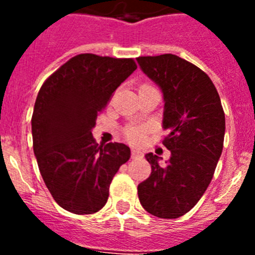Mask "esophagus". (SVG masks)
Instances as JSON below:
<instances>
[{
    "label": "esophagus",
    "instance_id": "esophagus-1",
    "mask_svg": "<svg viewBox=\"0 0 255 255\" xmlns=\"http://www.w3.org/2000/svg\"><path fill=\"white\" fill-rule=\"evenodd\" d=\"M141 155H143V153H141L140 150L132 148V149H131V157H132V158H138V157H141Z\"/></svg>",
    "mask_w": 255,
    "mask_h": 255
}]
</instances>
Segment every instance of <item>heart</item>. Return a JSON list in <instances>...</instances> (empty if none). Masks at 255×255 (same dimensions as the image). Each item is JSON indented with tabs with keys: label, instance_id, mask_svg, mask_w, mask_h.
<instances>
[{
	"label": "heart",
	"instance_id": "obj_1",
	"mask_svg": "<svg viewBox=\"0 0 255 255\" xmlns=\"http://www.w3.org/2000/svg\"><path fill=\"white\" fill-rule=\"evenodd\" d=\"M143 87H150L148 84L141 85ZM145 131H147V128H144V126H139V125H130L128 126L125 129V136L128 140L132 141V143H139L144 139V135H145Z\"/></svg>",
	"mask_w": 255,
	"mask_h": 255
}]
</instances>
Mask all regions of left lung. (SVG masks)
<instances>
[{"label": "left lung", "instance_id": "1", "mask_svg": "<svg viewBox=\"0 0 255 255\" xmlns=\"http://www.w3.org/2000/svg\"><path fill=\"white\" fill-rule=\"evenodd\" d=\"M143 73L161 88L164 111L162 144L171 152L166 166L148 153L152 172L138 185L143 208L159 218L188 213L208 188L222 153L225 112L204 71L176 55L138 57Z\"/></svg>", "mask_w": 255, "mask_h": 255}]
</instances>
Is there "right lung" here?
<instances>
[{
	"mask_svg": "<svg viewBox=\"0 0 255 255\" xmlns=\"http://www.w3.org/2000/svg\"><path fill=\"white\" fill-rule=\"evenodd\" d=\"M136 69L132 58L82 53L43 83L31 116L33 149L40 175L56 203L76 215L105 207L108 189L130 148L98 144L97 116L112 93Z\"/></svg>",
	"mask_w": 255,
	"mask_h": 255,
	"instance_id": "1",
	"label": "right lung"
}]
</instances>
